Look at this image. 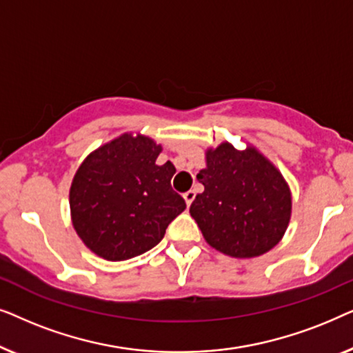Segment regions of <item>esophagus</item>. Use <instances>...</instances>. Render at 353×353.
<instances>
[{
	"label": "esophagus",
	"mask_w": 353,
	"mask_h": 353,
	"mask_svg": "<svg viewBox=\"0 0 353 353\" xmlns=\"http://www.w3.org/2000/svg\"><path fill=\"white\" fill-rule=\"evenodd\" d=\"M194 197H196V192H194V191H188V192H185V194H183V199H185L188 207H190V205L192 204V201H194Z\"/></svg>",
	"instance_id": "esophagus-1"
}]
</instances>
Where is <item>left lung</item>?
Masks as SVG:
<instances>
[{
  "mask_svg": "<svg viewBox=\"0 0 353 353\" xmlns=\"http://www.w3.org/2000/svg\"><path fill=\"white\" fill-rule=\"evenodd\" d=\"M197 181L204 192L192 201L190 214L207 244L219 252L254 259L283 239L291 220V190L252 144L236 149L223 141L207 149Z\"/></svg>",
  "mask_w": 353,
  "mask_h": 353,
  "instance_id": "left-lung-1",
  "label": "left lung"
}]
</instances>
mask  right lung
Here are the masks:
<instances>
[{
  "label": "right lung",
  "mask_w": 353,
  "mask_h": 353,
  "mask_svg": "<svg viewBox=\"0 0 353 353\" xmlns=\"http://www.w3.org/2000/svg\"><path fill=\"white\" fill-rule=\"evenodd\" d=\"M161 152L152 138L123 133L88 154L75 172L72 225L98 257L120 262L148 252L186 209L170 186L173 163H156Z\"/></svg>",
  "instance_id": "add662e5"
}]
</instances>
